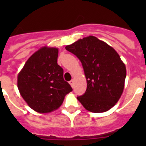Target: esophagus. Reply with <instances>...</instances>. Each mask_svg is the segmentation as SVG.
<instances>
[{
	"mask_svg": "<svg viewBox=\"0 0 146 146\" xmlns=\"http://www.w3.org/2000/svg\"><path fill=\"white\" fill-rule=\"evenodd\" d=\"M70 84L71 86L73 87V86H74V81H73V80H70Z\"/></svg>",
	"mask_w": 146,
	"mask_h": 146,
	"instance_id": "obj_1",
	"label": "esophagus"
}]
</instances>
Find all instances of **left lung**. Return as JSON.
Here are the masks:
<instances>
[{
    "label": "left lung",
    "mask_w": 146,
    "mask_h": 146,
    "mask_svg": "<svg viewBox=\"0 0 146 146\" xmlns=\"http://www.w3.org/2000/svg\"><path fill=\"white\" fill-rule=\"evenodd\" d=\"M82 63L86 91L77 99L89 111L102 113L115 105L122 95L127 75L117 51L95 36H88L66 46Z\"/></svg>",
    "instance_id": "left-lung-1"
}]
</instances>
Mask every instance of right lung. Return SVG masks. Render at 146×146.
Here are the masks:
<instances>
[{"label": "right lung", "mask_w": 146, "mask_h": 146, "mask_svg": "<svg viewBox=\"0 0 146 146\" xmlns=\"http://www.w3.org/2000/svg\"><path fill=\"white\" fill-rule=\"evenodd\" d=\"M58 49L43 47L26 62L17 77L20 95L38 113L57 109L66 95L73 91L64 80V70L57 64Z\"/></svg>", "instance_id": "add662e5"}]
</instances>
